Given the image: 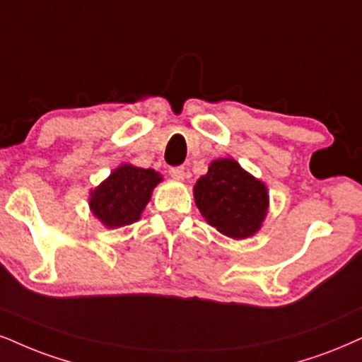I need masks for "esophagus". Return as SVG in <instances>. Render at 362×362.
Returning a JSON list of instances; mask_svg holds the SVG:
<instances>
[{"label":"esophagus","instance_id":"obj_1","mask_svg":"<svg viewBox=\"0 0 362 362\" xmlns=\"http://www.w3.org/2000/svg\"><path fill=\"white\" fill-rule=\"evenodd\" d=\"M169 174L174 177V180H185V168L177 166V168H171L169 169Z\"/></svg>","mask_w":362,"mask_h":362}]
</instances>
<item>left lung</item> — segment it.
<instances>
[{"label":"left lung","mask_w":362,"mask_h":362,"mask_svg":"<svg viewBox=\"0 0 362 362\" xmlns=\"http://www.w3.org/2000/svg\"><path fill=\"white\" fill-rule=\"evenodd\" d=\"M194 203L208 225L233 240H245L262 228L269 213V188L231 158L209 163L196 181Z\"/></svg>","instance_id":"left-lung-1"}]
</instances>
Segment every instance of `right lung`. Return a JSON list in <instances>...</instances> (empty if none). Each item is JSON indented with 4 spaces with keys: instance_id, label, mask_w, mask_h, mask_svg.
Returning a JSON list of instances; mask_svg holds the SVG:
<instances>
[{
    "instance_id": "right-lung-1",
    "label": "right lung",
    "mask_w": 362,
    "mask_h": 362,
    "mask_svg": "<svg viewBox=\"0 0 362 362\" xmlns=\"http://www.w3.org/2000/svg\"><path fill=\"white\" fill-rule=\"evenodd\" d=\"M163 176L154 169L124 163L88 193V208L105 228H120L139 220Z\"/></svg>"
}]
</instances>
